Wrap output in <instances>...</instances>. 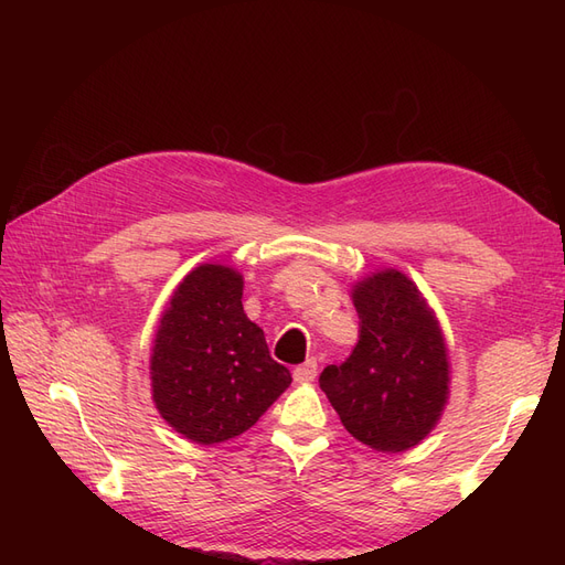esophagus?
<instances>
[{
  "label": "esophagus",
  "mask_w": 565,
  "mask_h": 565,
  "mask_svg": "<svg viewBox=\"0 0 565 565\" xmlns=\"http://www.w3.org/2000/svg\"><path fill=\"white\" fill-rule=\"evenodd\" d=\"M316 374H318V361H316V358H309V361H306L303 365L295 367L292 377H295L297 384H309V382L316 380Z\"/></svg>",
  "instance_id": "obj_1"
}]
</instances>
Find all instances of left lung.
Segmentation results:
<instances>
[{"label":"left lung","instance_id":"left-lung-1","mask_svg":"<svg viewBox=\"0 0 565 565\" xmlns=\"http://www.w3.org/2000/svg\"><path fill=\"white\" fill-rule=\"evenodd\" d=\"M361 318L358 344L328 365L320 388L347 431L372 450L415 448L438 424L450 393L446 339L417 285L396 268L351 289Z\"/></svg>","mask_w":565,"mask_h":565}]
</instances>
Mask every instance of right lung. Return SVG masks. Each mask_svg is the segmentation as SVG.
<instances>
[{"mask_svg":"<svg viewBox=\"0 0 565 565\" xmlns=\"http://www.w3.org/2000/svg\"><path fill=\"white\" fill-rule=\"evenodd\" d=\"M292 374L268 353L243 311V276L221 264L193 268L160 318L150 353L152 401L183 438L214 446L259 422Z\"/></svg>","mask_w":565,"mask_h":565,"instance_id":"add662e5","label":"right lung"}]
</instances>
